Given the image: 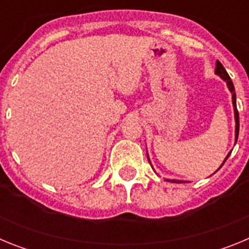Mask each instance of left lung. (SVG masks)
Instances as JSON below:
<instances>
[{"instance_id": "1", "label": "left lung", "mask_w": 249, "mask_h": 249, "mask_svg": "<svg viewBox=\"0 0 249 249\" xmlns=\"http://www.w3.org/2000/svg\"><path fill=\"white\" fill-rule=\"evenodd\" d=\"M214 73H215V74H218V76L221 77V78H222V80H223V81H226V83H227L228 89H230L231 93H232L233 111H234V121H236V142H237V140H238V132H239V116H238V111H237L236 92H234V86H233V82H232V80H231V77L228 76L227 71L224 70V67H223V66H222V63L219 62V61H217V62H215ZM230 155H231V152L227 155V157L224 158L223 163H224V162H226V160H227V158L230 157ZM147 158H148V160H149L148 153H147ZM149 163H151V160H149ZM223 163L221 164V167L223 166ZM221 167H219V168H221ZM219 168H218V169H219ZM218 169H217V171H218ZM217 171H215V172H217ZM172 181L175 182V183H184V181H179V179H172Z\"/></svg>"}]
</instances>
